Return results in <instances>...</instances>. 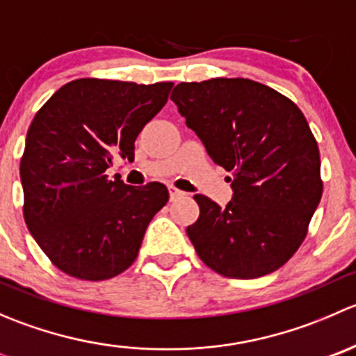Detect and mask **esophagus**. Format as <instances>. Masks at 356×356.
<instances>
[{
    "instance_id": "34e87169",
    "label": "esophagus",
    "mask_w": 356,
    "mask_h": 356,
    "mask_svg": "<svg viewBox=\"0 0 356 356\" xmlns=\"http://www.w3.org/2000/svg\"><path fill=\"white\" fill-rule=\"evenodd\" d=\"M168 195H170V201H175V200L182 198V196H184V193H182L181 189H177V188H174V186H170V188H168Z\"/></svg>"
}]
</instances>
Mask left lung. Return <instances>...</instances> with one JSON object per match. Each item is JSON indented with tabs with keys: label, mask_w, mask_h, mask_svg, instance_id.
Wrapping results in <instances>:
<instances>
[{
	"label": "left lung",
	"mask_w": 356,
	"mask_h": 356,
	"mask_svg": "<svg viewBox=\"0 0 356 356\" xmlns=\"http://www.w3.org/2000/svg\"><path fill=\"white\" fill-rule=\"evenodd\" d=\"M170 99L208 155L232 174L234 196L224 208L195 195L200 217L186 232L201 261L231 279L281 268L307 238L324 189L303 111L243 77L181 82Z\"/></svg>",
	"instance_id": "left-lung-1"
}]
</instances>
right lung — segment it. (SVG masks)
Wrapping results in <instances>:
<instances>
[{"label":"right lung","mask_w":356,"mask_h":356,"mask_svg":"<svg viewBox=\"0 0 356 356\" xmlns=\"http://www.w3.org/2000/svg\"><path fill=\"white\" fill-rule=\"evenodd\" d=\"M174 82L75 79L39 108L27 131L20 179L24 218L56 268L106 281L138 258L148 224L167 204L160 182L113 181L115 158L134 160V141L163 108Z\"/></svg>","instance_id":"right-lung-1"}]
</instances>
